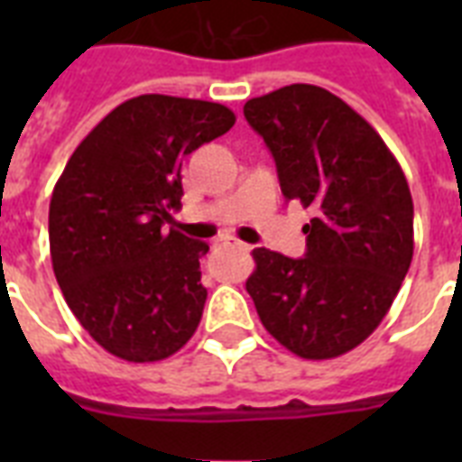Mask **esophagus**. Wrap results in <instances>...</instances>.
I'll use <instances>...</instances> for the list:
<instances>
[{"instance_id": "obj_1", "label": "esophagus", "mask_w": 462, "mask_h": 462, "mask_svg": "<svg viewBox=\"0 0 462 462\" xmlns=\"http://www.w3.org/2000/svg\"><path fill=\"white\" fill-rule=\"evenodd\" d=\"M217 245H223V246H239V249H245V246H246V245H242L239 239L230 237V235H225V237L217 239Z\"/></svg>"}]
</instances>
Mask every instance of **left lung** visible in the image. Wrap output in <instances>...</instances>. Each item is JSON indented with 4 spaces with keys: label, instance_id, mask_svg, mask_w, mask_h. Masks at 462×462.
I'll return each instance as SVG.
<instances>
[{
    "label": "left lung",
    "instance_id": "1",
    "mask_svg": "<svg viewBox=\"0 0 462 462\" xmlns=\"http://www.w3.org/2000/svg\"><path fill=\"white\" fill-rule=\"evenodd\" d=\"M245 117L273 153L282 196L314 210L304 259L254 249L246 292L282 347L340 357L376 330L408 273V180L374 126L326 88L292 83L252 97Z\"/></svg>",
    "mask_w": 462,
    "mask_h": 462
}]
</instances>
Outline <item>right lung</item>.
<instances>
[{
    "instance_id": "obj_1",
    "label": "right lung",
    "mask_w": 462,
    "mask_h": 462,
    "mask_svg": "<svg viewBox=\"0 0 462 462\" xmlns=\"http://www.w3.org/2000/svg\"><path fill=\"white\" fill-rule=\"evenodd\" d=\"M235 119L208 100L132 97L79 143L54 184V275L79 323L115 357L160 362L199 328L208 245L165 223L181 206V160Z\"/></svg>"
}]
</instances>
